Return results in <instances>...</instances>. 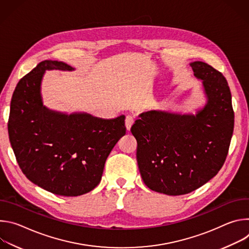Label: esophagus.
<instances>
[{"instance_id":"obj_1","label":"esophagus","mask_w":249,"mask_h":249,"mask_svg":"<svg viewBox=\"0 0 249 249\" xmlns=\"http://www.w3.org/2000/svg\"><path fill=\"white\" fill-rule=\"evenodd\" d=\"M133 123H134V117L132 115H127L126 119H125V126L128 131H130Z\"/></svg>"}]
</instances>
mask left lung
<instances>
[{
    "label": "left lung",
    "instance_id": "obj_1",
    "mask_svg": "<svg viewBox=\"0 0 249 249\" xmlns=\"http://www.w3.org/2000/svg\"><path fill=\"white\" fill-rule=\"evenodd\" d=\"M190 66L202 81L204 107L196 114L150 110L131 127L142 179L153 191L172 196L196 190L219 172L234 125L226 78L207 63L195 61Z\"/></svg>",
    "mask_w": 249,
    "mask_h": 249
}]
</instances>
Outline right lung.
I'll list each match as a JSON object with an SVG mask.
<instances>
[{
  "mask_svg": "<svg viewBox=\"0 0 249 249\" xmlns=\"http://www.w3.org/2000/svg\"><path fill=\"white\" fill-rule=\"evenodd\" d=\"M46 70L75 69L45 60L20 79L11 101L10 142L31 182L56 195L80 196L99 184L106 159L126 134L125 116L102 119L47 108L41 96Z\"/></svg>",
  "mask_w": 249,
  "mask_h": 249,
  "instance_id": "right-lung-1",
  "label": "right lung"
}]
</instances>
